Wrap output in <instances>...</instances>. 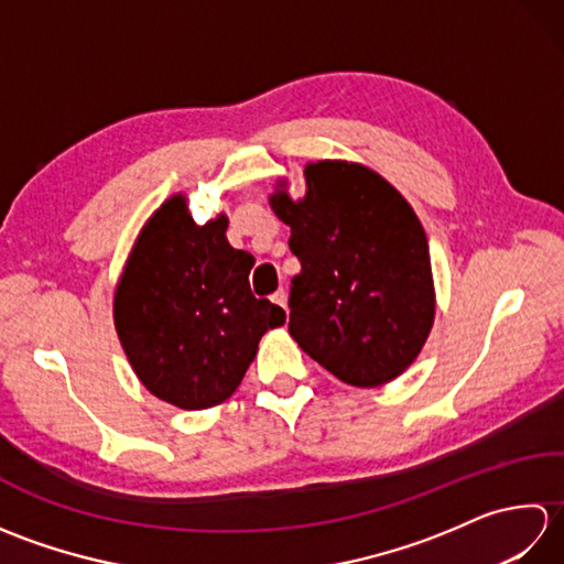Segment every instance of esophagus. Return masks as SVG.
<instances>
[{"label": "esophagus", "mask_w": 564, "mask_h": 564, "mask_svg": "<svg viewBox=\"0 0 564 564\" xmlns=\"http://www.w3.org/2000/svg\"><path fill=\"white\" fill-rule=\"evenodd\" d=\"M271 301H273L275 305H279V307H283V310H285V291H283V289L275 291V293L271 295Z\"/></svg>", "instance_id": "1"}]
</instances>
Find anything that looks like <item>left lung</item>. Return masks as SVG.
I'll use <instances>...</instances> for the list:
<instances>
[{
  "mask_svg": "<svg viewBox=\"0 0 564 564\" xmlns=\"http://www.w3.org/2000/svg\"><path fill=\"white\" fill-rule=\"evenodd\" d=\"M303 200L271 196L301 261L289 332L332 376L382 386L414 361L434 325L426 232L410 203L361 164H307Z\"/></svg>",
  "mask_w": 564,
  "mask_h": 564,
  "instance_id": "left-lung-1",
  "label": "left lung"
}]
</instances>
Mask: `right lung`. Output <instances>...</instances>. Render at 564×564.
Segmentation results:
<instances>
[{"instance_id": "obj_1", "label": "right lung", "mask_w": 564, "mask_h": 564, "mask_svg": "<svg viewBox=\"0 0 564 564\" xmlns=\"http://www.w3.org/2000/svg\"><path fill=\"white\" fill-rule=\"evenodd\" d=\"M227 218L203 227L174 196L138 237L118 283L113 317L130 366L154 398L206 410L230 398L254 361L259 339L285 322L254 297V257L230 247Z\"/></svg>"}]
</instances>
